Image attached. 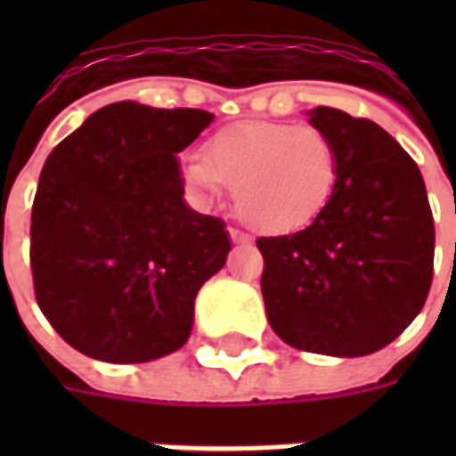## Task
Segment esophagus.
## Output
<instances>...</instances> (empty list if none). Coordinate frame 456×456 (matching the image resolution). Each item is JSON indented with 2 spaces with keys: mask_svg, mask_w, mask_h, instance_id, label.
<instances>
[{
  "mask_svg": "<svg viewBox=\"0 0 456 456\" xmlns=\"http://www.w3.org/2000/svg\"><path fill=\"white\" fill-rule=\"evenodd\" d=\"M229 236H232V241L234 243H250V239L246 234H243V232H239V229H229Z\"/></svg>",
  "mask_w": 456,
  "mask_h": 456,
  "instance_id": "34e87169",
  "label": "esophagus"
}]
</instances>
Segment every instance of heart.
<instances>
[{
    "label": "heart",
    "mask_w": 456,
    "mask_h": 456,
    "mask_svg": "<svg viewBox=\"0 0 456 456\" xmlns=\"http://www.w3.org/2000/svg\"><path fill=\"white\" fill-rule=\"evenodd\" d=\"M338 149L317 127L239 123L210 137L206 158L189 156L184 177L199 199L234 186L236 210L263 232L307 227L338 184Z\"/></svg>",
    "instance_id": "1"
}]
</instances>
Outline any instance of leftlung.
<instances>
[{
	"label": "left lung",
	"instance_id": "8db88e82",
	"mask_svg": "<svg viewBox=\"0 0 456 456\" xmlns=\"http://www.w3.org/2000/svg\"><path fill=\"white\" fill-rule=\"evenodd\" d=\"M338 149L329 206L300 232L263 236L265 310L291 347L331 357L381 350L431 291L436 227L421 170L367 118L307 110Z\"/></svg>",
	"mask_w": 456,
	"mask_h": 456
}]
</instances>
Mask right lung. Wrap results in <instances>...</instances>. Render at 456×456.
Masks as SVG:
<instances>
[{"label": "right lung", "mask_w": 456, "mask_h": 456, "mask_svg": "<svg viewBox=\"0 0 456 456\" xmlns=\"http://www.w3.org/2000/svg\"><path fill=\"white\" fill-rule=\"evenodd\" d=\"M215 116L103 106L39 175L30 267L39 310L68 346L113 364L175 353L193 300L232 248L224 222L186 206L177 153Z\"/></svg>", "instance_id": "1"}]
</instances>
